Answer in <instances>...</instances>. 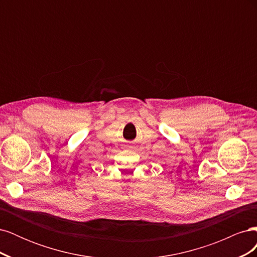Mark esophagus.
<instances>
[{
  "label": "esophagus",
  "mask_w": 257,
  "mask_h": 257,
  "mask_svg": "<svg viewBox=\"0 0 257 257\" xmlns=\"http://www.w3.org/2000/svg\"><path fill=\"white\" fill-rule=\"evenodd\" d=\"M127 147H130V148H133V146H131V145H130V146H127Z\"/></svg>",
  "instance_id": "1"
}]
</instances>
